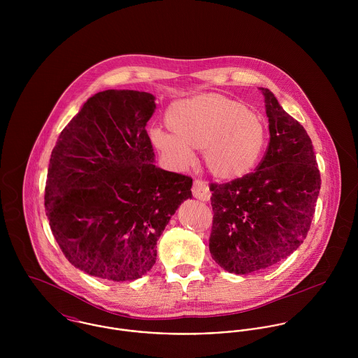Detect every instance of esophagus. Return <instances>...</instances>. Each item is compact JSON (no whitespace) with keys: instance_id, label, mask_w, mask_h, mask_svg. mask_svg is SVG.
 I'll list each match as a JSON object with an SVG mask.
<instances>
[{"instance_id":"1","label":"esophagus","mask_w":358,"mask_h":358,"mask_svg":"<svg viewBox=\"0 0 358 358\" xmlns=\"http://www.w3.org/2000/svg\"><path fill=\"white\" fill-rule=\"evenodd\" d=\"M193 196L197 199V200H201V201H208L210 199V192H209V187L208 185L204 183L203 180H194L193 183Z\"/></svg>"}]
</instances>
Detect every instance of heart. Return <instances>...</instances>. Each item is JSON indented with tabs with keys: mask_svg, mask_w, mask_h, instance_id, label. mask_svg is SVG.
Returning <instances> with one entry per match:
<instances>
[{
	"mask_svg": "<svg viewBox=\"0 0 358 358\" xmlns=\"http://www.w3.org/2000/svg\"><path fill=\"white\" fill-rule=\"evenodd\" d=\"M169 131L150 129L154 149L175 168L204 150L205 168L217 180L231 182L248 175L266 145V131L244 104L206 94L173 103L166 111Z\"/></svg>",
	"mask_w": 358,
	"mask_h": 358,
	"instance_id": "b5f03b06",
	"label": "heart"
}]
</instances>
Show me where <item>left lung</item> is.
I'll return each instance as SVG.
<instances>
[{"label":"left lung","instance_id":"left-lung-1","mask_svg":"<svg viewBox=\"0 0 358 358\" xmlns=\"http://www.w3.org/2000/svg\"><path fill=\"white\" fill-rule=\"evenodd\" d=\"M270 143L255 172L215 185L209 251L226 271H263L296 251L311 224L321 178L306 129L267 88Z\"/></svg>","mask_w":358,"mask_h":358}]
</instances>
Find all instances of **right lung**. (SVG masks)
Here are the masks:
<instances>
[{"instance_id": "obj_1", "label": "right lung", "mask_w": 358, "mask_h": 358, "mask_svg": "<svg viewBox=\"0 0 358 358\" xmlns=\"http://www.w3.org/2000/svg\"><path fill=\"white\" fill-rule=\"evenodd\" d=\"M152 94L107 90L83 104L50 159L45 212L67 260L107 281H134L157 259L172 215L193 179L154 164L146 125Z\"/></svg>"}]
</instances>
